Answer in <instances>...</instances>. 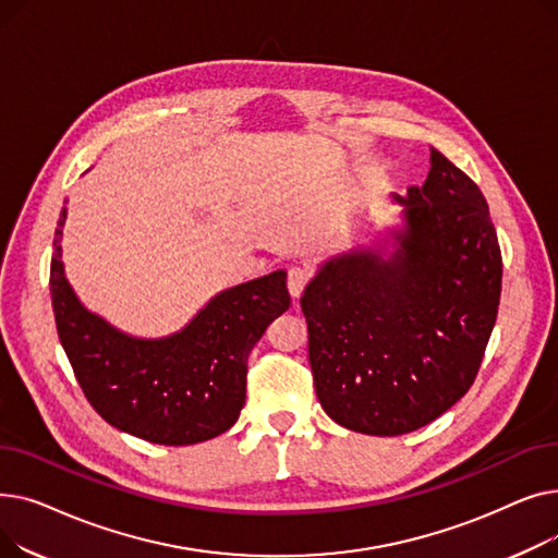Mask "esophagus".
Segmentation results:
<instances>
[{"instance_id":"esophagus-1","label":"esophagus","mask_w":558,"mask_h":558,"mask_svg":"<svg viewBox=\"0 0 558 558\" xmlns=\"http://www.w3.org/2000/svg\"><path fill=\"white\" fill-rule=\"evenodd\" d=\"M310 278H312V271H310L307 267H294V269H289L287 289H289L291 299H299V296L303 294V289H305V284L310 282Z\"/></svg>"}]
</instances>
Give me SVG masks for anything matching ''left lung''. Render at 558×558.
<instances>
[{"label":"left lung","instance_id":"8db88e82","mask_svg":"<svg viewBox=\"0 0 558 558\" xmlns=\"http://www.w3.org/2000/svg\"><path fill=\"white\" fill-rule=\"evenodd\" d=\"M400 223L320 264L301 307L326 414L345 429L425 427L475 383L502 291V255L480 187L434 146Z\"/></svg>","mask_w":558,"mask_h":558}]
</instances>
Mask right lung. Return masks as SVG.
I'll return each instance as SVG.
<instances>
[{
	"mask_svg": "<svg viewBox=\"0 0 558 558\" xmlns=\"http://www.w3.org/2000/svg\"><path fill=\"white\" fill-rule=\"evenodd\" d=\"M63 208L53 234L51 305L78 385L112 427L160 446H192L230 429L246 402L253 345L291 299L278 269L219 291L179 332L142 339L87 310L63 264Z\"/></svg>",
	"mask_w": 558,
	"mask_h": 558,
	"instance_id": "add662e5",
	"label": "right lung"
}]
</instances>
